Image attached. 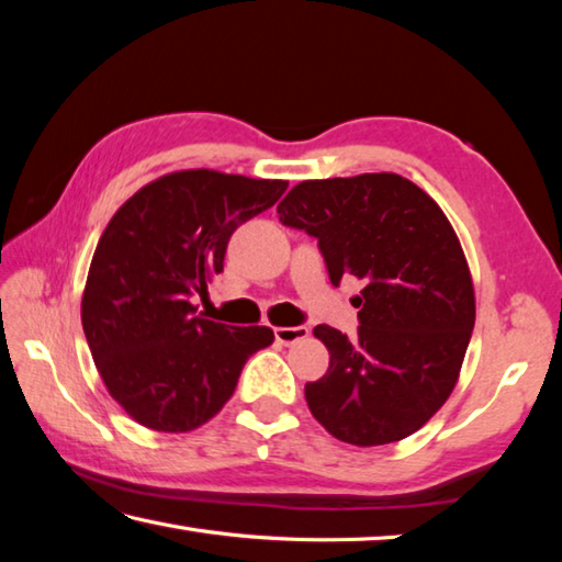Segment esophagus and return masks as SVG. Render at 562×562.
Listing matches in <instances>:
<instances>
[{"label": "esophagus", "instance_id": "34e87169", "mask_svg": "<svg viewBox=\"0 0 562 562\" xmlns=\"http://www.w3.org/2000/svg\"><path fill=\"white\" fill-rule=\"evenodd\" d=\"M307 337H310L307 327H278V329H274V339H278L280 345H284V347L297 345V341L307 339Z\"/></svg>", "mask_w": 562, "mask_h": 562}]
</instances>
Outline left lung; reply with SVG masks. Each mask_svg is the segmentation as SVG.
<instances>
[{"label": "left lung", "mask_w": 562, "mask_h": 562, "mask_svg": "<svg viewBox=\"0 0 562 562\" xmlns=\"http://www.w3.org/2000/svg\"><path fill=\"white\" fill-rule=\"evenodd\" d=\"M278 215L317 237L331 284L364 280L355 339L315 327L329 369L304 384L312 416L351 446L406 439L451 396L475 322L471 270L449 217L396 173L302 180Z\"/></svg>", "instance_id": "left-lung-1"}]
</instances>
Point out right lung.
<instances>
[{"instance_id":"add662e5","label":"right lung","mask_w":562,"mask_h":562,"mask_svg":"<svg viewBox=\"0 0 562 562\" xmlns=\"http://www.w3.org/2000/svg\"><path fill=\"white\" fill-rule=\"evenodd\" d=\"M288 180L211 168L150 180L111 217L81 297L91 357L133 422L183 434L221 412L245 361L270 347V327L195 315L193 294L223 272L237 225L268 211Z\"/></svg>"}]
</instances>
